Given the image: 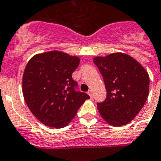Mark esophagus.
<instances>
[{
    "label": "esophagus",
    "instance_id": "obj_1",
    "mask_svg": "<svg viewBox=\"0 0 161 161\" xmlns=\"http://www.w3.org/2000/svg\"><path fill=\"white\" fill-rule=\"evenodd\" d=\"M87 94H88L89 96H91V98H92V96H93V91H91V90H89L88 92H87Z\"/></svg>",
    "mask_w": 161,
    "mask_h": 161
}]
</instances>
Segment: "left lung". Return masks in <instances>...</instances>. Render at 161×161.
<instances>
[{
  "label": "left lung",
  "instance_id": "left-lung-1",
  "mask_svg": "<svg viewBox=\"0 0 161 161\" xmlns=\"http://www.w3.org/2000/svg\"><path fill=\"white\" fill-rule=\"evenodd\" d=\"M93 60L102 75L107 91L105 101L97 103L99 112L112 126L127 125L147 101L148 72L136 59L121 52L96 56Z\"/></svg>",
  "mask_w": 161,
  "mask_h": 161
}]
</instances>
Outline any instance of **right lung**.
Masks as SVG:
<instances>
[{
  "label": "right lung",
  "instance_id": "add662e5",
  "mask_svg": "<svg viewBox=\"0 0 161 161\" xmlns=\"http://www.w3.org/2000/svg\"><path fill=\"white\" fill-rule=\"evenodd\" d=\"M80 58L59 51L32 56L22 77V92L30 110L42 124L57 129L69 125L80 105L90 99L75 91L72 73Z\"/></svg>",
  "mask_w": 161,
  "mask_h": 161
}]
</instances>
